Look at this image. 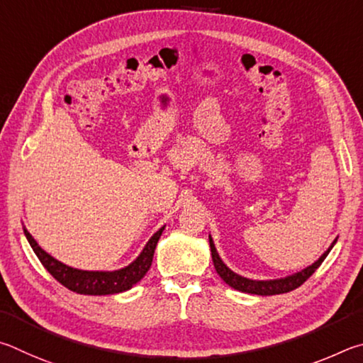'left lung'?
Here are the masks:
<instances>
[{
  "label": "left lung",
  "instance_id": "left-lung-1",
  "mask_svg": "<svg viewBox=\"0 0 363 363\" xmlns=\"http://www.w3.org/2000/svg\"><path fill=\"white\" fill-rule=\"evenodd\" d=\"M336 242V239L333 240V244L328 247V250L323 253V255L317 259L314 264H311L309 268L303 269L301 272H296L294 276L284 277V279H276V281H252V279H247L236 274V272L231 271L228 266L221 262L220 255L217 253V249H215V244L212 238L208 236V244H211V252H212V259H213V266L220 277L230 285V287L236 289L239 291H244V294H252V295H262V296H268V295H281V294H287V291H291L300 287L301 284H304L308 279L314 274L315 269L322 264L323 259L327 258L330 250L333 249V245Z\"/></svg>",
  "mask_w": 363,
  "mask_h": 363
}]
</instances>
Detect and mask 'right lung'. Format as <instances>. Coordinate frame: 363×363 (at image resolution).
Returning a JSON list of instances; mask_svg holds the SVG:
<instances>
[{"instance_id":"add662e5","label":"right lung","mask_w":363,"mask_h":363,"mask_svg":"<svg viewBox=\"0 0 363 363\" xmlns=\"http://www.w3.org/2000/svg\"><path fill=\"white\" fill-rule=\"evenodd\" d=\"M162 231L164 228H161V230L148 240V244L145 245L143 252L140 253L135 262L119 271L104 272L69 268V266L60 263L59 259H55L54 257H50L49 253L44 252L41 247L36 244V240L31 238V234L27 230H23L31 249H33L38 259H40L44 268L49 271V274L52 276L57 282H60L63 287H67L68 290L76 291V294L81 295H114L132 289L133 285L142 281L143 276L148 272L152 263V255H155L157 240L161 238Z\"/></svg>"}]
</instances>
